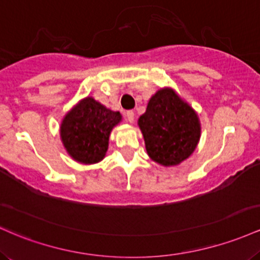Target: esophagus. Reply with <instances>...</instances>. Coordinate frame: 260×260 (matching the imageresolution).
Returning <instances> with one entry per match:
<instances>
[{
	"instance_id": "obj_1",
	"label": "esophagus",
	"mask_w": 260,
	"mask_h": 260,
	"mask_svg": "<svg viewBox=\"0 0 260 260\" xmlns=\"http://www.w3.org/2000/svg\"><path fill=\"white\" fill-rule=\"evenodd\" d=\"M125 118H126V120L129 122H134V120H135V113H134L133 110H127V112L125 113Z\"/></svg>"
}]
</instances>
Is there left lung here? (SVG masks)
Listing matches in <instances>:
<instances>
[{
    "instance_id": "8db88e82",
    "label": "left lung",
    "mask_w": 260,
    "mask_h": 260,
    "mask_svg": "<svg viewBox=\"0 0 260 260\" xmlns=\"http://www.w3.org/2000/svg\"><path fill=\"white\" fill-rule=\"evenodd\" d=\"M147 154L165 167L178 166L197 148L200 121L195 110L172 88H161L139 118Z\"/></svg>"
}]
</instances>
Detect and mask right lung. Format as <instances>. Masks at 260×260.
I'll return each instance as SVG.
<instances>
[{
	"mask_svg": "<svg viewBox=\"0 0 260 260\" xmlns=\"http://www.w3.org/2000/svg\"><path fill=\"white\" fill-rule=\"evenodd\" d=\"M121 121V114L86 97L62 119L60 136L67 153L83 165L101 162L106 156L109 135Z\"/></svg>",
	"mask_w": 260,
	"mask_h": 260,
	"instance_id": "add662e5",
	"label": "right lung"
}]
</instances>
